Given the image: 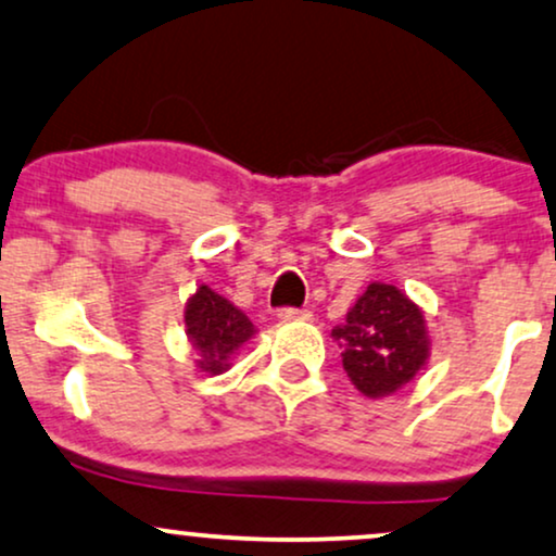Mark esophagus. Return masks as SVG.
Wrapping results in <instances>:
<instances>
[{
	"instance_id": "1",
	"label": "esophagus",
	"mask_w": 556,
	"mask_h": 556,
	"mask_svg": "<svg viewBox=\"0 0 556 556\" xmlns=\"http://www.w3.org/2000/svg\"><path fill=\"white\" fill-rule=\"evenodd\" d=\"M280 321H309L312 312L309 309H293V306H286V309L278 312Z\"/></svg>"
}]
</instances>
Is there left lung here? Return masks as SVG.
Masks as SVG:
<instances>
[{"label":"left lung","mask_w":556,"mask_h":556,"mask_svg":"<svg viewBox=\"0 0 556 556\" xmlns=\"http://www.w3.org/2000/svg\"><path fill=\"white\" fill-rule=\"evenodd\" d=\"M332 338L342 348L348 379L371 400L413 381L430 355L422 309L389 283L368 286Z\"/></svg>","instance_id":"1"}]
</instances>
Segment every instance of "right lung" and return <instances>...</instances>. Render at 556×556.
<instances>
[{
  "mask_svg": "<svg viewBox=\"0 0 556 556\" xmlns=\"http://www.w3.org/2000/svg\"><path fill=\"white\" fill-rule=\"evenodd\" d=\"M185 332L198 351V368L222 374L229 368L231 355L255 334V325L229 299L218 296L208 286H198L185 304Z\"/></svg>",
  "mask_w": 556,
  "mask_h": 556,
  "instance_id": "add662e5",
  "label": "right lung"
}]
</instances>
